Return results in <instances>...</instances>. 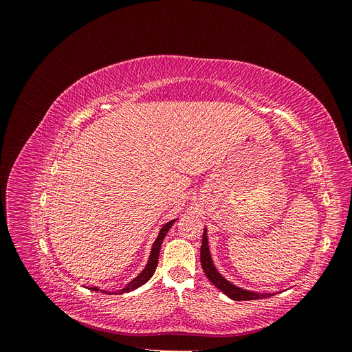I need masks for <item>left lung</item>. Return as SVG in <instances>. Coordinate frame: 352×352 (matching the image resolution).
Segmentation results:
<instances>
[{
	"label": "left lung",
	"mask_w": 352,
	"mask_h": 352,
	"mask_svg": "<svg viewBox=\"0 0 352 352\" xmlns=\"http://www.w3.org/2000/svg\"><path fill=\"white\" fill-rule=\"evenodd\" d=\"M201 265H202V270H204L208 280L212 285H214L217 289H220L223 294L228 295L230 300H235V301H251V300H260V298H269V296L276 295V292H273V294H270V292L260 294V292L243 289V287H239L236 285H233L228 279L223 278V276L217 272L216 265H214V263H212V258H211V252H210V247H208L207 229H204V233H202Z\"/></svg>",
	"instance_id": "obj_1"
}]
</instances>
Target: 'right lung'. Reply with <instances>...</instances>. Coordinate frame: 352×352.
Listing matches in <instances>:
<instances>
[{"label": "right lung", "instance_id": "1", "mask_svg": "<svg viewBox=\"0 0 352 352\" xmlns=\"http://www.w3.org/2000/svg\"><path fill=\"white\" fill-rule=\"evenodd\" d=\"M177 219H173V220H170V221H167L166 225H163V228L160 229V232H158V236H157V239H155V242L153 243V248H151V252H150V258H148V263H146V265H145V269L136 276V278L132 280V282H129L127 283L124 287H122V289H119V291H114V292H110V291H105V289H100L98 286H92V287H89L91 291H95V292H104V294H124V292H131V291H133V289H136V287H140V286H142L144 283H146L148 280H150L151 278H153V274H154V272H155V269H157V264H158V255H160V248H162V243H163V239H164V236L167 235V232H168V229L173 226V223L176 221Z\"/></svg>", "mask_w": 352, "mask_h": 352}]
</instances>
